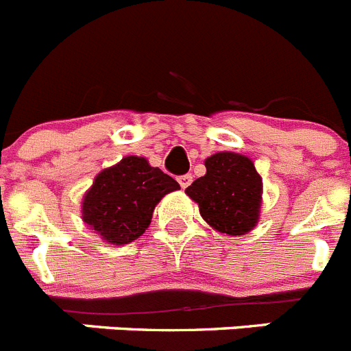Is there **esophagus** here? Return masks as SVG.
Here are the masks:
<instances>
[{
  "instance_id": "esophagus-1",
  "label": "esophagus",
  "mask_w": 351,
  "mask_h": 351,
  "mask_svg": "<svg viewBox=\"0 0 351 351\" xmlns=\"http://www.w3.org/2000/svg\"><path fill=\"white\" fill-rule=\"evenodd\" d=\"M178 181H179V184H181L182 190H184V188H188V186L191 184L193 178H191V173H184V176H179Z\"/></svg>"
}]
</instances>
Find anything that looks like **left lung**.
<instances>
[{
	"label": "left lung",
	"mask_w": 351,
	"mask_h": 351,
	"mask_svg": "<svg viewBox=\"0 0 351 351\" xmlns=\"http://www.w3.org/2000/svg\"><path fill=\"white\" fill-rule=\"evenodd\" d=\"M206 176L195 179L186 195L200 216L219 234L244 235L256 226L262 209V178L253 160L221 151L206 161Z\"/></svg>",
	"instance_id": "obj_1"
}]
</instances>
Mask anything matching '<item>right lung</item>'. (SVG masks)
I'll use <instances>...</instances> for the list:
<instances>
[{
  "instance_id": "1",
  "label": "right lung",
  "mask_w": 351,
  "mask_h": 351,
  "mask_svg": "<svg viewBox=\"0 0 351 351\" xmlns=\"http://www.w3.org/2000/svg\"><path fill=\"white\" fill-rule=\"evenodd\" d=\"M176 190L178 181L144 156H125L96 173L82 197V221L107 244H130L147 230L161 198Z\"/></svg>"
}]
</instances>
